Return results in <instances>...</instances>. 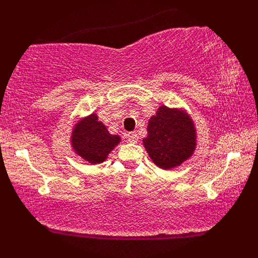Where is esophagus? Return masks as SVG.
I'll return each instance as SVG.
<instances>
[{"label": "esophagus", "instance_id": "1", "mask_svg": "<svg viewBox=\"0 0 258 258\" xmlns=\"http://www.w3.org/2000/svg\"><path fill=\"white\" fill-rule=\"evenodd\" d=\"M128 141L130 143H136L139 141V136L136 133H129L128 134Z\"/></svg>", "mask_w": 258, "mask_h": 258}]
</instances>
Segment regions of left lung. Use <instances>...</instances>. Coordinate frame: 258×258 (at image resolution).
Listing matches in <instances>:
<instances>
[{
    "instance_id": "8db88e82",
    "label": "left lung",
    "mask_w": 258,
    "mask_h": 258,
    "mask_svg": "<svg viewBox=\"0 0 258 258\" xmlns=\"http://www.w3.org/2000/svg\"><path fill=\"white\" fill-rule=\"evenodd\" d=\"M148 136L143 144L158 168L172 169L188 160L196 148V129L182 109L162 105L148 122Z\"/></svg>"
}]
</instances>
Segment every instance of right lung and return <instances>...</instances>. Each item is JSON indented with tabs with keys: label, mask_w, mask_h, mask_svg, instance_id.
Returning a JSON list of instances; mask_svg holds the SVG:
<instances>
[{
	"label": "right lung",
	"mask_w": 258,
	"mask_h": 258,
	"mask_svg": "<svg viewBox=\"0 0 258 258\" xmlns=\"http://www.w3.org/2000/svg\"><path fill=\"white\" fill-rule=\"evenodd\" d=\"M70 139L75 153L91 164L104 162L111 150L121 142L118 135H111L107 126L98 121L96 114L80 119Z\"/></svg>",
	"instance_id": "add662e5"
}]
</instances>
